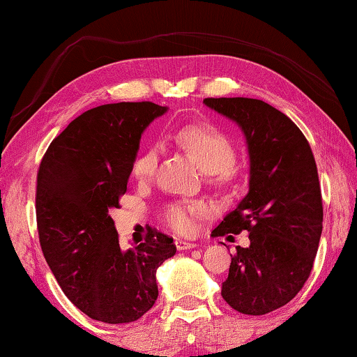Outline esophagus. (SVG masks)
I'll list each match as a JSON object with an SVG mask.
<instances>
[{"mask_svg":"<svg viewBox=\"0 0 357 357\" xmlns=\"http://www.w3.org/2000/svg\"><path fill=\"white\" fill-rule=\"evenodd\" d=\"M195 247H197V243H194V242H185V241H181V238H178L176 241L178 250H192Z\"/></svg>","mask_w":357,"mask_h":357,"instance_id":"34e87169","label":"esophagus"}]
</instances>
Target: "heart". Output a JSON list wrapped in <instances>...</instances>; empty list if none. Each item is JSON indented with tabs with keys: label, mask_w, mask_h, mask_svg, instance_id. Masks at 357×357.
I'll use <instances>...</instances> for the list:
<instances>
[{
	"label": "heart",
	"mask_w": 357,
	"mask_h": 357,
	"mask_svg": "<svg viewBox=\"0 0 357 357\" xmlns=\"http://www.w3.org/2000/svg\"><path fill=\"white\" fill-rule=\"evenodd\" d=\"M176 144L192 153L205 172L216 181H222L232 172L236 158L234 142L225 132L211 125H189L173 132ZM158 152L155 147H147L137 153L131 163V174L137 181L153 178L157 169ZM210 206L200 200H179L169 204L163 211V220L178 234L194 232L197 220L208 213Z\"/></svg>",
	"instance_id": "1"
}]
</instances>
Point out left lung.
Listing matches in <instances>:
<instances>
[{
  "label": "left lung",
  "mask_w": 357,
  "mask_h": 357,
  "mask_svg": "<svg viewBox=\"0 0 357 357\" xmlns=\"http://www.w3.org/2000/svg\"><path fill=\"white\" fill-rule=\"evenodd\" d=\"M204 104L241 126L250 155L248 194L211 232H250V245L231 258L221 295L242 314H268L294 300L314 263L324 216L314 155L300 128L264 100Z\"/></svg>",
  "instance_id": "1"
}]
</instances>
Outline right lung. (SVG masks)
<instances>
[{"label":"right lung","instance_id":"right-lung-1","mask_svg":"<svg viewBox=\"0 0 357 357\" xmlns=\"http://www.w3.org/2000/svg\"><path fill=\"white\" fill-rule=\"evenodd\" d=\"M167 110L149 100L86 110L40 163L35 208L43 255L66 296L94 321L144 316L158 296V266L176 253L173 238L152 227L144 243L123 252L109 215L126 192L141 135Z\"/></svg>","mask_w":357,"mask_h":357}]
</instances>
